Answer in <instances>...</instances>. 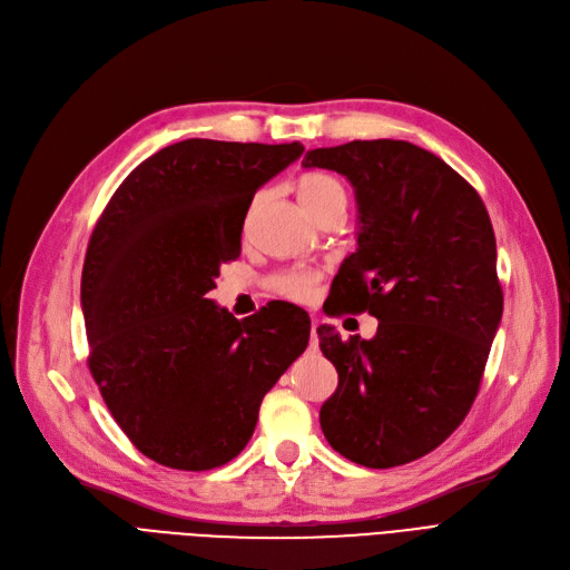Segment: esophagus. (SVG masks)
Masks as SVG:
<instances>
[{
  "mask_svg": "<svg viewBox=\"0 0 570 570\" xmlns=\"http://www.w3.org/2000/svg\"><path fill=\"white\" fill-rule=\"evenodd\" d=\"M316 325H318V321L314 318V321H312V346H316V344H318V335H316Z\"/></svg>",
  "mask_w": 570,
  "mask_h": 570,
  "instance_id": "1",
  "label": "esophagus"
}]
</instances>
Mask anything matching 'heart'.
<instances>
[{
	"label": "heart",
	"instance_id": "1",
	"mask_svg": "<svg viewBox=\"0 0 570 570\" xmlns=\"http://www.w3.org/2000/svg\"><path fill=\"white\" fill-rule=\"evenodd\" d=\"M297 191H301V200L309 215H316L325 207H346V189L335 175L307 173ZM269 286L288 301L307 303L316 288V275L307 269H288V273H279L269 279Z\"/></svg>",
	"mask_w": 570,
	"mask_h": 570
}]
</instances>
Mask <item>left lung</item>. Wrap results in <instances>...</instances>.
<instances>
[{"instance_id":"left-lung-1","label":"left lung","mask_w":570,"mask_h":570,"mask_svg":"<svg viewBox=\"0 0 570 570\" xmlns=\"http://www.w3.org/2000/svg\"><path fill=\"white\" fill-rule=\"evenodd\" d=\"M303 166L344 175L357 205V249L340 265L327 314L379 318L372 340L316 327L340 374L321 430L355 464L413 462L464 421L501 323L490 215L462 175L406 140L318 147Z\"/></svg>"}]
</instances>
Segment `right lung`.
Wrapping results in <instances>:
<instances>
[{"label": "right lung", "instance_id": "1", "mask_svg": "<svg viewBox=\"0 0 570 570\" xmlns=\"http://www.w3.org/2000/svg\"><path fill=\"white\" fill-rule=\"evenodd\" d=\"M301 142L179 140L134 168L89 239L80 305L89 372L122 432L170 469L230 462L307 348L309 321L267 305L237 321L205 297L239 256L254 194Z\"/></svg>", "mask_w": 570, "mask_h": 570}]
</instances>
